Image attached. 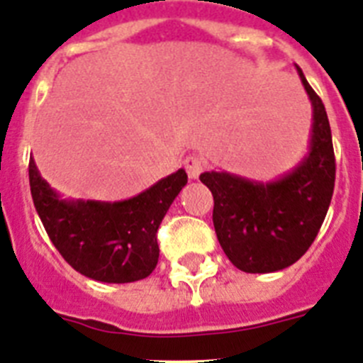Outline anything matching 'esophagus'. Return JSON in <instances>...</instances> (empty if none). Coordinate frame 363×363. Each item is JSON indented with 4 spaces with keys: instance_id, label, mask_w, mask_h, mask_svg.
I'll use <instances>...</instances> for the list:
<instances>
[{
    "instance_id": "1",
    "label": "esophagus",
    "mask_w": 363,
    "mask_h": 363,
    "mask_svg": "<svg viewBox=\"0 0 363 363\" xmlns=\"http://www.w3.org/2000/svg\"><path fill=\"white\" fill-rule=\"evenodd\" d=\"M184 165H185V170H187V176L191 179H196L198 176L203 172V167H206L203 165V161L198 156H189L187 160L184 161Z\"/></svg>"
}]
</instances>
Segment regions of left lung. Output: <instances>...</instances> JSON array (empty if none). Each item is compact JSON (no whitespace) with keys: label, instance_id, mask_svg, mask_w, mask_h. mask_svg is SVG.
Instances as JSON below:
<instances>
[{"label":"left lung","instance_id":"left-lung-1","mask_svg":"<svg viewBox=\"0 0 363 363\" xmlns=\"http://www.w3.org/2000/svg\"><path fill=\"white\" fill-rule=\"evenodd\" d=\"M312 102L308 154L281 178L255 182L231 172H203L215 200L213 224L228 259L246 274H270L299 261L329 211L336 178L333 134L323 102L297 67Z\"/></svg>","mask_w":363,"mask_h":363}]
</instances>
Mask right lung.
<instances>
[{
  "label": "right lung",
  "mask_w": 363,
  "mask_h": 363,
  "mask_svg": "<svg viewBox=\"0 0 363 363\" xmlns=\"http://www.w3.org/2000/svg\"><path fill=\"white\" fill-rule=\"evenodd\" d=\"M29 184L43 228L79 274L101 283H134L154 272L157 228L187 184L184 169L121 202L64 200L30 157Z\"/></svg>",
  "instance_id": "add662e5"
}]
</instances>
